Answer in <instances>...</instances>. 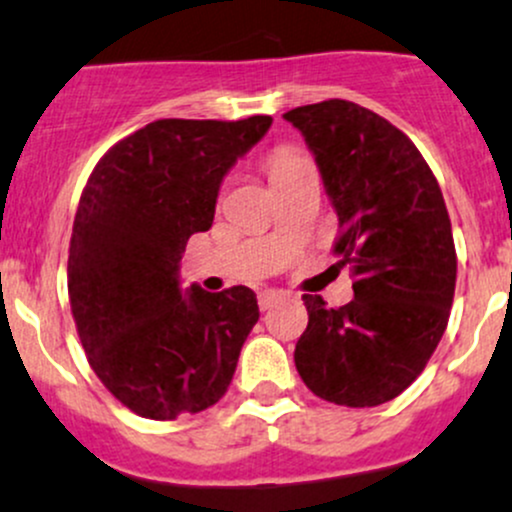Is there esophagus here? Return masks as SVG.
<instances>
[{"label": "esophagus", "instance_id": "esophagus-1", "mask_svg": "<svg viewBox=\"0 0 512 512\" xmlns=\"http://www.w3.org/2000/svg\"><path fill=\"white\" fill-rule=\"evenodd\" d=\"M282 299H284V294L277 292V289H262V292L257 294V304H260L262 311L272 309V306L279 304Z\"/></svg>", "mask_w": 512, "mask_h": 512}]
</instances>
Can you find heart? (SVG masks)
I'll return each mask as SVG.
<instances>
[{"label":"heart","mask_w":512,"mask_h":512,"mask_svg":"<svg viewBox=\"0 0 512 512\" xmlns=\"http://www.w3.org/2000/svg\"><path fill=\"white\" fill-rule=\"evenodd\" d=\"M304 164H309V159H306L301 152H297V149H292V147L274 149V152L270 154V159H267V171H270L272 184H277L282 176H287L289 171L299 169V166H304Z\"/></svg>","instance_id":"1"}]
</instances>
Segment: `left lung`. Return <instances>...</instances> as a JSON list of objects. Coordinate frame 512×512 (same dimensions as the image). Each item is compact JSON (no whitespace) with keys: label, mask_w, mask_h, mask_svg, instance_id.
Instances as JSON below:
<instances>
[{"label":"left lung","mask_w":512,"mask_h":512,"mask_svg":"<svg viewBox=\"0 0 512 512\" xmlns=\"http://www.w3.org/2000/svg\"><path fill=\"white\" fill-rule=\"evenodd\" d=\"M338 215L333 255L353 265V301L304 294L309 326L294 363L316 397L375 407L407 390L444 336L456 250L444 196L419 149L348 100L289 110Z\"/></svg>","instance_id":"obj_1"}]
</instances>
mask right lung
<instances>
[{"instance_id":"add662e5","label":"right lung","mask_w":512,"mask_h":512,"mask_svg":"<svg viewBox=\"0 0 512 512\" xmlns=\"http://www.w3.org/2000/svg\"><path fill=\"white\" fill-rule=\"evenodd\" d=\"M270 125V115L149 122L85 184L68 255L73 319L90 368L139 417L196 414L228 392L257 297L250 287L184 292L181 257L213 225L225 174Z\"/></svg>"}]
</instances>
